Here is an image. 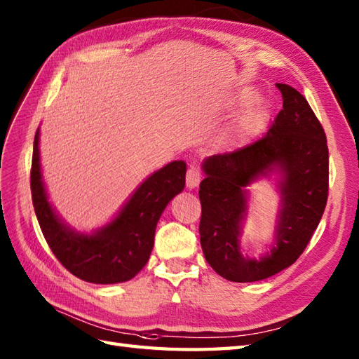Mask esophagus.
<instances>
[{
    "label": "esophagus",
    "instance_id": "esophagus-1",
    "mask_svg": "<svg viewBox=\"0 0 359 359\" xmlns=\"http://www.w3.org/2000/svg\"><path fill=\"white\" fill-rule=\"evenodd\" d=\"M202 174L201 170L197 166H189L187 171V187L188 188H196L197 185L201 184Z\"/></svg>",
    "mask_w": 359,
    "mask_h": 359
}]
</instances>
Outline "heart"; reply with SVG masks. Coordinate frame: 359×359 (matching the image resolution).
Instances as JSON below:
<instances>
[{"label": "heart", "mask_w": 359, "mask_h": 359, "mask_svg": "<svg viewBox=\"0 0 359 359\" xmlns=\"http://www.w3.org/2000/svg\"><path fill=\"white\" fill-rule=\"evenodd\" d=\"M247 98H248V100H251V98H253V94H248L247 95ZM261 112H251L250 114V116L247 117V125L248 126H255V125H257V121L259 120H261Z\"/></svg>", "instance_id": "1"}]
</instances>
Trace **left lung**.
Listing matches in <instances>:
<instances>
[{
	"instance_id": "obj_1",
	"label": "left lung",
	"mask_w": 359,
	"mask_h": 359,
	"mask_svg": "<svg viewBox=\"0 0 359 359\" xmlns=\"http://www.w3.org/2000/svg\"><path fill=\"white\" fill-rule=\"evenodd\" d=\"M276 88L284 103L269 133L203 163L201 245L212 270L233 282L262 280L294 264L319 225L329 197L324 128L301 93L284 83H276ZM273 165L285 172L277 247L256 262L240 255L237 242L246 209L245 187Z\"/></svg>"
}]
</instances>
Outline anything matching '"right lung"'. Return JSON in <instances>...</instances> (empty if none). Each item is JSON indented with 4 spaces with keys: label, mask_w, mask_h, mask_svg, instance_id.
<instances>
[{
    "label": "right lung",
    "mask_w": 359,
    "mask_h": 359,
    "mask_svg": "<svg viewBox=\"0 0 359 359\" xmlns=\"http://www.w3.org/2000/svg\"><path fill=\"white\" fill-rule=\"evenodd\" d=\"M38 135L36 129L30 191L38 224L52 253L74 276L93 284H117L133 279L148 262L160 215L185 187V162L175 160L152 174L109 225L97 234L85 236L60 222L48 202L40 171Z\"/></svg>",
    "instance_id": "add662e5"
}]
</instances>
